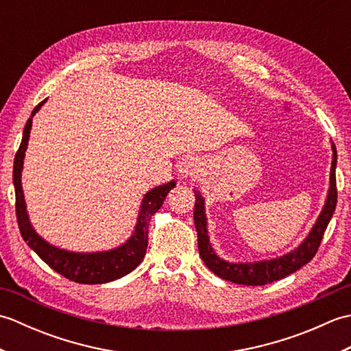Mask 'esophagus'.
<instances>
[{
  "mask_svg": "<svg viewBox=\"0 0 351 351\" xmlns=\"http://www.w3.org/2000/svg\"><path fill=\"white\" fill-rule=\"evenodd\" d=\"M178 170L182 178H195L200 170V161L197 156H184Z\"/></svg>",
  "mask_w": 351,
  "mask_h": 351,
  "instance_id": "obj_1",
  "label": "esophagus"
}]
</instances>
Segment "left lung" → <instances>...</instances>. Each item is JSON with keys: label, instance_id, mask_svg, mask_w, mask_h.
I'll use <instances>...</instances> for the list:
<instances>
[{"label": "left lung", "instance_id": "left-lung-1", "mask_svg": "<svg viewBox=\"0 0 351 351\" xmlns=\"http://www.w3.org/2000/svg\"><path fill=\"white\" fill-rule=\"evenodd\" d=\"M335 169H337V147L333 145L329 195H327V200L323 211L319 214V217L314 225V228H312L306 240H304L295 250L287 253V255H283L278 259L263 261V263H255V264H229L226 261H223L215 255L210 244V238H208V234H206V217H205L204 199L199 195V191H195L196 204H195V213H193V219H195V226L197 230L199 255L202 258L205 265L221 279L230 280L234 283H240V285H249V287L267 285V283L283 279L285 276L297 271L303 265H306L309 261L315 256L319 244H322L327 225H329L335 208H337L338 190H337V175H335Z\"/></svg>", "mask_w": 351, "mask_h": 351}]
</instances>
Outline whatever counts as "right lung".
Segmentation results:
<instances>
[{"instance_id":"add662e5","label":"right lung","mask_w":351,"mask_h":351,"mask_svg":"<svg viewBox=\"0 0 351 351\" xmlns=\"http://www.w3.org/2000/svg\"><path fill=\"white\" fill-rule=\"evenodd\" d=\"M45 101L39 106H36L33 110L32 117L27 121L24 128V136H22L21 146L14 155L13 162V184H14V196H16V219L21 235L27 244L32 247L37 255H39L45 263H47L52 270H56L58 274L64 276L66 279L78 282V283H106L116 280L122 276L131 273L136 268L141 259L145 258L147 249V229L149 221L152 215L160 210L164 200H166L167 193L175 187V181L169 184L160 185L154 190L147 191L141 204V211L138 215V221L136 226V232L121 247L108 252L101 253H73L68 250H62L54 245L48 244L45 240L37 235L32 225L28 221V215L25 211V200L24 193H22L21 185V170L22 162H24V154L28 143L29 130H32L33 116L36 111L40 108Z\"/></svg>"}]
</instances>
